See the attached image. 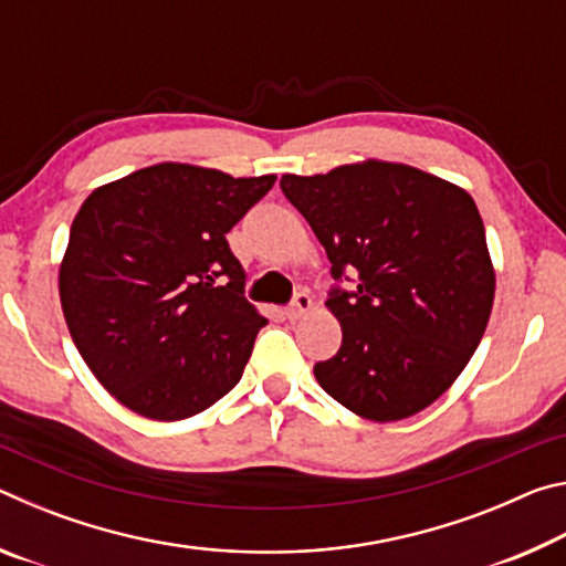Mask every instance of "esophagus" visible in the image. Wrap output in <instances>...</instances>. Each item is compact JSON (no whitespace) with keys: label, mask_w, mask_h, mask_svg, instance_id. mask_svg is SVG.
I'll return each mask as SVG.
<instances>
[{"label":"esophagus","mask_w":566,"mask_h":566,"mask_svg":"<svg viewBox=\"0 0 566 566\" xmlns=\"http://www.w3.org/2000/svg\"><path fill=\"white\" fill-rule=\"evenodd\" d=\"M312 310V300H310V294L306 292H300L294 296V302L286 306V319L290 322H296V319H302L306 312Z\"/></svg>","instance_id":"esophagus-1"}]
</instances>
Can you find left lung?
<instances>
[{"label": "left lung", "mask_w": 566, "mask_h": 566, "mask_svg": "<svg viewBox=\"0 0 566 566\" xmlns=\"http://www.w3.org/2000/svg\"><path fill=\"white\" fill-rule=\"evenodd\" d=\"M332 262L329 312L342 347L314 364L329 397L369 421H399L454 385L484 337L494 266L469 191L399 161L367 159L327 175H282Z\"/></svg>", "instance_id": "1"}]
</instances>
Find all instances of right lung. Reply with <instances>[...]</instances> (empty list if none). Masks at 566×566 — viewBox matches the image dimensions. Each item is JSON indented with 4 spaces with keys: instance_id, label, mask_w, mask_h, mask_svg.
<instances>
[{
    "instance_id": "1",
    "label": "right lung",
    "mask_w": 566,
    "mask_h": 566,
    "mask_svg": "<svg viewBox=\"0 0 566 566\" xmlns=\"http://www.w3.org/2000/svg\"><path fill=\"white\" fill-rule=\"evenodd\" d=\"M274 181L161 161L84 199L60 300L82 359L119 405L179 421L242 379L266 319L242 296L227 232Z\"/></svg>"
}]
</instances>
